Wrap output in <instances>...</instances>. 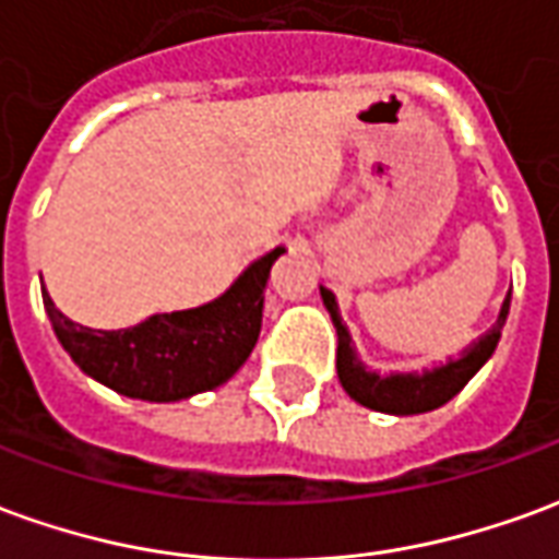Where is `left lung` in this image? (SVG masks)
Wrapping results in <instances>:
<instances>
[{"label": "left lung", "mask_w": 559, "mask_h": 559, "mask_svg": "<svg viewBox=\"0 0 559 559\" xmlns=\"http://www.w3.org/2000/svg\"><path fill=\"white\" fill-rule=\"evenodd\" d=\"M320 296H323V305H326L329 317L335 323V332H338V359H335V365H338L341 386H344V392L353 401H359L362 407L392 413V416H413V413L437 411V407H443L445 401L455 399L457 392L469 383V377L491 359V353L497 350V341H500V332H503L506 314H509V296H506L503 308L497 314V323L479 341H473L457 359L440 365V368H431V371H421V374L380 377L377 371H368L359 362L350 332L341 323L335 293L320 287Z\"/></svg>", "instance_id": "obj_1"}]
</instances>
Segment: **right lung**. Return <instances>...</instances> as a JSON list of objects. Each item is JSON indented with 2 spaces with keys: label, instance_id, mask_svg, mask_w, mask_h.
Instances as JSON below:
<instances>
[{
  "label": "right lung",
  "instance_id": "1",
  "mask_svg": "<svg viewBox=\"0 0 559 559\" xmlns=\"http://www.w3.org/2000/svg\"><path fill=\"white\" fill-rule=\"evenodd\" d=\"M284 248L254 260L218 299L152 314L138 326L102 329L68 320L44 290V311L66 353L83 374L119 395L140 401H182L227 383L251 356L263 323V290Z\"/></svg>",
  "mask_w": 559,
  "mask_h": 559
}]
</instances>
